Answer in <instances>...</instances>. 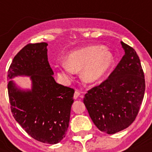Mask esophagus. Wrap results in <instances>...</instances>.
I'll list each match as a JSON object with an SVG mask.
<instances>
[{"instance_id":"34e87169","label":"esophagus","mask_w":152,"mask_h":152,"mask_svg":"<svg viewBox=\"0 0 152 152\" xmlns=\"http://www.w3.org/2000/svg\"><path fill=\"white\" fill-rule=\"evenodd\" d=\"M80 95V93L79 92V91H75V93H74V95H73L74 99H77Z\"/></svg>"}]
</instances>
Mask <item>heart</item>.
Listing matches in <instances>:
<instances>
[{
  "label": "heart",
  "instance_id": "1",
  "mask_svg": "<svg viewBox=\"0 0 152 152\" xmlns=\"http://www.w3.org/2000/svg\"><path fill=\"white\" fill-rule=\"evenodd\" d=\"M114 64V56L103 46L94 45L78 49L65 56V61L56 65L57 75L64 80L72 78L80 70L81 80L88 84L99 83Z\"/></svg>",
  "mask_w": 152,
  "mask_h": 152
}]
</instances>
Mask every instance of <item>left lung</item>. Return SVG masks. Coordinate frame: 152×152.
Returning a JSON list of instances; mask_svg holds the SVG:
<instances>
[{
    "label": "left lung",
    "instance_id": "8db88e82",
    "mask_svg": "<svg viewBox=\"0 0 152 152\" xmlns=\"http://www.w3.org/2000/svg\"><path fill=\"white\" fill-rule=\"evenodd\" d=\"M121 44L125 55L118 66L83 99L95 126L107 134L120 132L134 121L145 91L144 72L137 52L123 42Z\"/></svg>",
    "mask_w": 152,
    "mask_h": 152
}]
</instances>
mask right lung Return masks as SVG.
Segmentation results:
<instances>
[{"label":"right lung","mask_w":152,"mask_h":152,"mask_svg":"<svg viewBox=\"0 0 152 152\" xmlns=\"http://www.w3.org/2000/svg\"><path fill=\"white\" fill-rule=\"evenodd\" d=\"M46 42L28 44L15 55L8 72V91L15 120L32 138L55 144L65 137L75 91L57 83L49 64ZM28 76L31 89L13 81Z\"/></svg>","instance_id":"right-lung-1"}]
</instances>
